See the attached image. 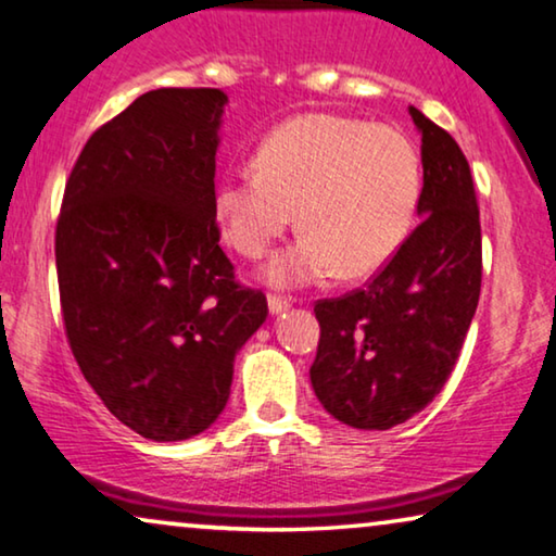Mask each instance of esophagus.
Segmentation results:
<instances>
[{
	"instance_id": "obj_1",
	"label": "esophagus",
	"mask_w": 556,
	"mask_h": 556,
	"mask_svg": "<svg viewBox=\"0 0 556 556\" xmlns=\"http://www.w3.org/2000/svg\"><path fill=\"white\" fill-rule=\"evenodd\" d=\"M269 312L271 315H279V312H285L289 307V300H285V296L279 294H269Z\"/></svg>"
}]
</instances>
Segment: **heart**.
<instances>
[{
    "instance_id": "1",
    "label": "heart",
    "mask_w": 556,
    "mask_h": 556,
    "mask_svg": "<svg viewBox=\"0 0 556 556\" xmlns=\"http://www.w3.org/2000/svg\"><path fill=\"white\" fill-rule=\"evenodd\" d=\"M424 163L401 130L309 113L281 123L256 148L254 166L218 178L214 211L239 254L256 260L292 224L302 239L277 254L267 277L309 285L338 269L345 279L378 275L416 222Z\"/></svg>"
}]
</instances>
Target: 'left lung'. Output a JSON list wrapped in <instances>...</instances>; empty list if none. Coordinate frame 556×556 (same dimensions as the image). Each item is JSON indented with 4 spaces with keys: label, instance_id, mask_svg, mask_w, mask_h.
Segmentation results:
<instances>
[{
    "label": "left lung",
    "instance_id": "left-lung-1",
    "mask_svg": "<svg viewBox=\"0 0 556 556\" xmlns=\"http://www.w3.org/2000/svg\"><path fill=\"white\" fill-rule=\"evenodd\" d=\"M420 130V224L363 289L319 300L309 380L345 426L388 431L448 380L481 294V222L471 168L443 128L410 105Z\"/></svg>",
    "mask_w": 556,
    "mask_h": 556
}]
</instances>
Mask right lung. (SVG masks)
I'll return each instance as SVG.
<instances>
[{"label":"right lung","mask_w":556,"mask_h":556,"mask_svg":"<svg viewBox=\"0 0 556 556\" xmlns=\"http://www.w3.org/2000/svg\"><path fill=\"white\" fill-rule=\"evenodd\" d=\"M224 105L216 88L132 100L77 155L54 231L70 350L105 408L151 441L214 424L269 312L218 247Z\"/></svg>","instance_id":"right-lung-1"}]
</instances>
